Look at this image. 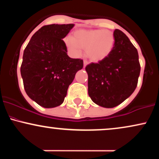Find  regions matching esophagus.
I'll return each mask as SVG.
<instances>
[{"label":"esophagus","instance_id":"esophagus-1","mask_svg":"<svg viewBox=\"0 0 159 159\" xmlns=\"http://www.w3.org/2000/svg\"><path fill=\"white\" fill-rule=\"evenodd\" d=\"M87 64H88V62L87 61H84V67H85Z\"/></svg>","mask_w":159,"mask_h":159}]
</instances>
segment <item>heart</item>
Masks as SVG:
<instances>
[{"instance_id": "b5f03b06", "label": "heart", "mask_w": 159, "mask_h": 159, "mask_svg": "<svg viewBox=\"0 0 159 159\" xmlns=\"http://www.w3.org/2000/svg\"><path fill=\"white\" fill-rule=\"evenodd\" d=\"M64 44L68 52L78 56L81 48L86 49L87 55L93 61H100L110 54L114 45V36L108 30H78L73 38L67 36Z\"/></svg>"}]
</instances>
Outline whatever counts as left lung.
Here are the masks:
<instances>
[{
  "instance_id": "obj_1",
  "label": "left lung",
  "mask_w": 159,
  "mask_h": 159,
  "mask_svg": "<svg viewBox=\"0 0 159 159\" xmlns=\"http://www.w3.org/2000/svg\"><path fill=\"white\" fill-rule=\"evenodd\" d=\"M114 36L110 54L85 68L89 96L93 102L107 108L117 106L133 93L140 72L138 50L128 36L118 29Z\"/></svg>"
}]
</instances>
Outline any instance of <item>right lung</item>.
<instances>
[{"label": "right lung", "instance_id": "right-lung-1", "mask_svg": "<svg viewBox=\"0 0 159 159\" xmlns=\"http://www.w3.org/2000/svg\"><path fill=\"white\" fill-rule=\"evenodd\" d=\"M73 27L72 24L45 25L24 51L21 75L25 92L43 107L61 105L76 72L83 68V60L67 55L62 39Z\"/></svg>", "mask_w": 159, "mask_h": 159}]
</instances>
